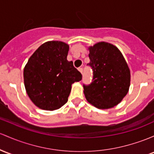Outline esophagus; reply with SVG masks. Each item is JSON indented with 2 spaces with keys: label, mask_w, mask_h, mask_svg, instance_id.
<instances>
[{
  "label": "esophagus",
  "mask_w": 154,
  "mask_h": 154,
  "mask_svg": "<svg viewBox=\"0 0 154 154\" xmlns=\"http://www.w3.org/2000/svg\"><path fill=\"white\" fill-rule=\"evenodd\" d=\"M78 70L80 71V72L81 74H82V72H83V69H82V68H79Z\"/></svg>",
  "instance_id": "obj_1"
}]
</instances>
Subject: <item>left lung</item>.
<instances>
[{"mask_svg": "<svg viewBox=\"0 0 154 154\" xmlns=\"http://www.w3.org/2000/svg\"><path fill=\"white\" fill-rule=\"evenodd\" d=\"M93 80L83 85L86 99L99 109L117 105L127 94L130 71L119 50L107 42H99L89 47Z\"/></svg>", "mask_w": 154, "mask_h": 154, "instance_id": "1", "label": "left lung"}]
</instances>
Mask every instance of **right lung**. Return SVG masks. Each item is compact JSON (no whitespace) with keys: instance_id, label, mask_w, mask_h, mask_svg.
I'll use <instances>...</instances> for the list:
<instances>
[{"instance_id":"1","label":"right lung","mask_w":154,"mask_h":154,"mask_svg":"<svg viewBox=\"0 0 154 154\" xmlns=\"http://www.w3.org/2000/svg\"><path fill=\"white\" fill-rule=\"evenodd\" d=\"M69 45L52 41L35 51L24 69L27 94L38 107L55 110L68 101L72 84L82 80L73 62L67 60Z\"/></svg>"}]
</instances>
